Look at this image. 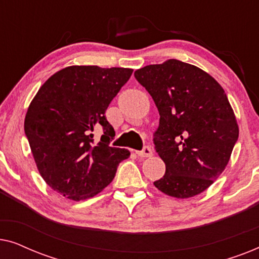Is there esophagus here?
Returning a JSON list of instances; mask_svg holds the SVG:
<instances>
[{
	"label": "esophagus",
	"mask_w": 259,
	"mask_h": 259,
	"mask_svg": "<svg viewBox=\"0 0 259 259\" xmlns=\"http://www.w3.org/2000/svg\"><path fill=\"white\" fill-rule=\"evenodd\" d=\"M137 154L139 155V157H143V158H148V157H152V154H153V151H152V148L150 146H144V148L141 151H137Z\"/></svg>",
	"instance_id": "obj_1"
}]
</instances>
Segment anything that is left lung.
Wrapping results in <instances>:
<instances>
[{
	"label": "left lung",
	"mask_w": 259,
	"mask_h": 259,
	"mask_svg": "<svg viewBox=\"0 0 259 259\" xmlns=\"http://www.w3.org/2000/svg\"><path fill=\"white\" fill-rule=\"evenodd\" d=\"M157 106L153 143L166 165L154 182L176 198L197 196L222 175L238 140V125L224 90L211 75L179 60L134 72Z\"/></svg>",
	"instance_id": "left-lung-1"
}]
</instances>
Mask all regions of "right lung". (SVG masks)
<instances>
[{"label": "right lung", "mask_w": 259, "mask_h": 259, "mask_svg": "<svg viewBox=\"0 0 259 259\" xmlns=\"http://www.w3.org/2000/svg\"><path fill=\"white\" fill-rule=\"evenodd\" d=\"M132 72L67 67L49 77L31 101L24 133L41 177L63 197L76 201L94 197L130 157L128 150L109 146L115 133L105 113ZM98 128L104 134L95 142Z\"/></svg>", "instance_id": "obj_1"}]
</instances>
